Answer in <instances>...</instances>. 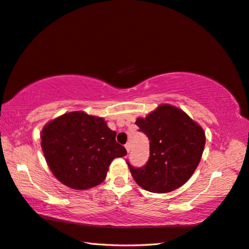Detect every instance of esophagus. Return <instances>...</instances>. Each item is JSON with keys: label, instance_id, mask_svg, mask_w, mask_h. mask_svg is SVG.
Instances as JSON below:
<instances>
[{"label": "esophagus", "instance_id": "obj_1", "mask_svg": "<svg viewBox=\"0 0 249 249\" xmlns=\"http://www.w3.org/2000/svg\"><path fill=\"white\" fill-rule=\"evenodd\" d=\"M124 148H125V150H126V152H130V150H131V146H130V143L128 142V143H125L124 145Z\"/></svg>", "mask_w": 249, "mask_h": 249}]
</instances>
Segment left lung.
Masks as SVG:
<instances>
[{
	"label": "left lung",
	"mask_w": 249,
	"mask_h": 249,
	"mask_svg": "<svg viewBox=\"0 0 249 249\" xmlns=\"http://www.w3.org/2000/svg\"><path fill=\"white\" fill-rule=\"evenodd\" d=\"M135 124L150 141L145 166L136 168L126 161L136 183L152 193H168L183 185L200 162L206 143L203 129L169 104L137 118Z\"/></svg>",
	"instance_id": "1"
}]
</instances>
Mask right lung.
<instances>
[{"label":"right lung","instance_id":"add662e5","mask_svg":"<svg viewBox=\"0 0 249 249\" xmlns=\"http://www.w3.org/2000/svg\"><path fill=\"white\" fill-rule=\"evenodd\" d=\"M40 137L49 168L55 178L73 190L102 183L113 160L126 154L104 119L84 112L51 120L43 126Z\"/></svg>","mask_w":249,"mask_h":249}]
</instances>
